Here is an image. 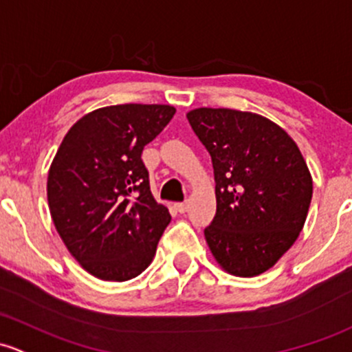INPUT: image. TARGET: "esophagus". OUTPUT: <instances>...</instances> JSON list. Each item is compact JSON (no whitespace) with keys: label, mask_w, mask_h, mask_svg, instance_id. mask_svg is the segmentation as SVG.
Instances as JSON below:
<instances>
[{"label":"esophagus","mask_w":352,"mask_h":352,"mask_svg":"<svg viewBox=\"0 0 352 352\" xmlns=\"http://www.w3.org/2000/svg\"><path fill=\"white\" fill-rule=\"evenodd\" d=\"M175 209L179 210L180 214H186L187 209H188V204H187V202H180V204L175 206Z\"/></svg>","instance_id":"1"}]
</instances>
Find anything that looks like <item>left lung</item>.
Segmentation results:
<instances>
[{
  "instance_id": "8db88e82",
  "label": "left lung",
  "mask_w": 352,
  "mask_h": 352,
  "mask_svg": "<svg viewBox=\"0 0 352 352\" xmlns=\"http://www.w3.org/2000/svg\"><path fill=\"white\" fill-rule=\"evenodd\" d=\"M187 120L207 148L216 216L204 229L216 263L258 276L297 241L312 201V175L292 136L261 114L195 108Z\"/></svg>"
}]
</instances>
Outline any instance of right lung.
I'll return each instance as SVG.
<instances>
[{
	"label": "right lung",
	"mask_w": 352,
	"mask_h": 352,
	"mask_svg": "<svg viewBox=\"0 0 352 352\" xmlns=\"http://www.w3.org/2000/svg\"><path fill=\"white\" fill-rule=\"evenodd\" d=\"M175 114L170 104H116L84 114L47 179L52 221L92 276L126 282L153 261L170 212L155 201L142 151Z\"/></svg>",
	"instance_id": "add662e5"
}]
</instances>
